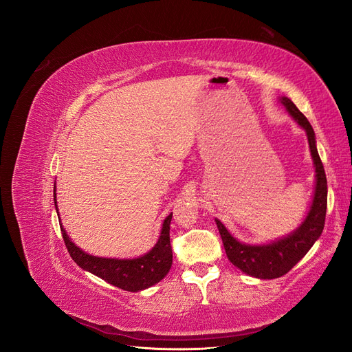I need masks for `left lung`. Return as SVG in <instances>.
I'll return each instance as SVG.
<instances>
[{
	"mask_svg": "<svg viewBox=\"0 0 352 352\" xmlns=\"http://www.w3.org/2000/svg\"><path fill=\"white\" fill-rule=\"evenodd\" d=\"M294 120L307 133L311 157L316 167V188L310 211L301 226L289 235L265 245H247L233 238L223 223L216 219L220 236L228 258L243 273L258 279H276L286 274L308 252L314 242L320 238L327 208V180L320 155L317 153L314 131L307 117L296 109V105L286 97L280 98Z\"/></svg>",
	"mask_w": 352,
	"mask_h": 352,
	"instance_id": "obj_1",
	"label": "left lung"
}]
</instances>
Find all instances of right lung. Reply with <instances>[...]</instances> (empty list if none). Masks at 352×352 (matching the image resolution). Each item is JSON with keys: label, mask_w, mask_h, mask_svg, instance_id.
Wrapping results in <instances>:
<instances>
[{"label": "right lung", "mask_w": 352, "mask_h": 352, "mask_svg": "<svg viewBox=\"0 0 352 352\" xmlns=\"http://www.w3.org/2000/svg\"><path fill=\"white\" fill-rule=\"evenodd\" d=\"M54 204L57 210V199H56V186H54ZM58 212V210H57ZM172 212L166 217L162 233L154 248L146 252L142 257L138 258H101L94 257L87 252H83L79 247L74 245L67 236L66 230L61 228V235L65 239L66 248L72 258L74 260L79 267L87 270L98 278L104 279L123 291L138 292L146 289L155 283H158L164 276L168 273L173 263V252L172 245H170V221H172ZM60 220V217H58Z\"/></svg>", "instance_id": "add662e5"}]
</instances>
